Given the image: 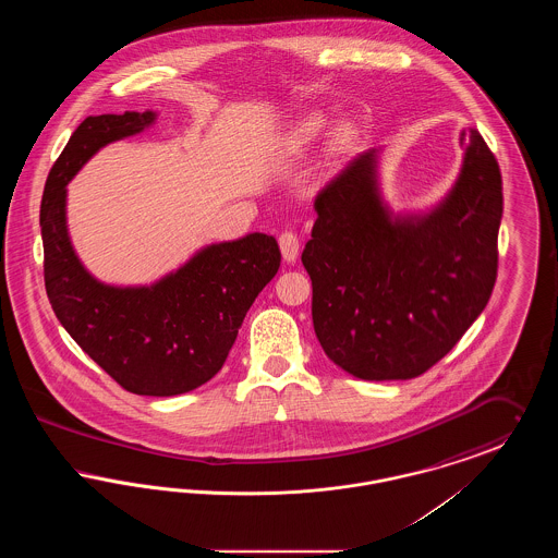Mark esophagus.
<instances>
[{
	"instance_id": "obj_1",
	"label": "esophagus",
	"mask_w": 558,
	"mask_h": 558,
	"mask_svg": "<svg viewBox=\"0 0 558 558\" xmlns=\"http://www.w3.org/2000/svg\"><path fill=\"white\" fill-rule=\"evenodd\" d=\"M278 244H280V251H282V257H284V262H294L296 259V255H299V239H296V234L292 232V230H284L282 234H280V239H278Z\"/></svg>"
}]
</instances>
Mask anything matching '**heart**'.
Masks as SVG:
<instances>
[{"label":"heart","mask_w":558,"mask_h":558,"mask_svg":"<svg viewBox=\"0 0 558 558\" xmlns=\"http://www.w3.org/2000/svg\"><path fill=\"white\" fill-rule=\"evenodd\" d=\"M326 123L322 117H307L303 119L294 132H292V142L299 144V146H305V144H312L314 140H318L319 133L324 132Z\"/></svg>","instance_id":"heart-1"}]
</instances>
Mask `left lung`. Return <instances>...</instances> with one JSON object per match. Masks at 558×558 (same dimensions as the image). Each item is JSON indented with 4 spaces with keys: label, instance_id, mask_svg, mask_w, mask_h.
<instances>
[{
    "label": "left lung",
    "instance_id": "left-lung-1",
    "mask_svg": "<svg viewBox=\"0 0 558 558\" xmlns=\"http://www.w3.org/2000/svg\"><path fill=\"white\" fill-rule=\"evenodd\" d=\"M450 196L425 217L391 219L376 186V150L318 192L301 262L324 353L364 380L421 376L485 310L498 276L500 165L477 130Z\"/></svg>",
    "mask_w": 558,
    "mask_h": 558
}]
</instances>
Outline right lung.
<instances>
[{"label":"right lung","instance_id":"1","mask_svg":"<svg viewBox=\"0 0 558 558\" xmlns=\"http://www.w3.org/2000/svg\"><path fill=\"white\" fill-rule=\"evenodd\" d=\"M155 119L150 110L87 117L50 169L39 223L56 318L125 391L169 398L221 371L242 319L282 255L274 236L253 232L203 248L153 287H107L85 271L66 234V184L102 146Z\"/></svg>","mask_w":558,"mask_h":558}]
</instances>
